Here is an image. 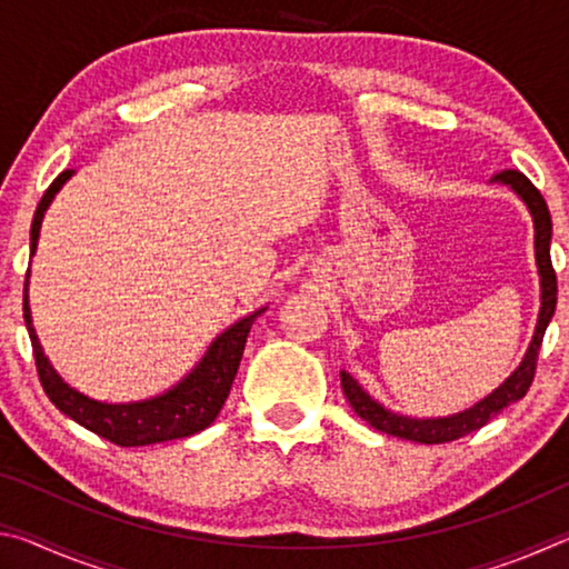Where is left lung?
Here are the masks:
<instances>
[{"label": "left lung", "mask_w": 569, "mask_h": 569, "mask_svg": "<svg viewBox=\"0 0 569 569\" xmlns=\"http://www.w3.org/2000/svg\"><path fill=\"white\" fill-rule=\"evenodd\" d=\"M489 182L507 186L527 206L529 216H532L535 263H537V276H539V313H537L532 341H529L517 369L509 373V377L499 383L492 393H487L485 399H479L475 407L449 413V417L419 419V417H407V413L391 411L373 399L371 393L351 377V373L341 371V387H343L346 399L351 403V409L359 413L366 423H371L373 429L383 431V435L419 441V445H445V441H455L459 437L469 435V431H477L479 427H485L489 419L497 417V413L507 409L509 403L522 399L529 389V383L535 379L537 351L539 346H542V336L547 331V323L552 321L555 306H557V276L552 271V261H550L552 218H550V210H547L545 198L539 196V190L522 176V172L502 170Z\"/></svg>", "instance_id": "obj_1"}]
</instances>
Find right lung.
<instances>
[{"label": "right lung", "mask_w": 569, "mask_h": 569, "mask_svg": "<svg viewBox=\"0 0 569 569\" xmlns=\"http://www.w3.org/2000/svg\"><path fill=\"white\" fill-rule=\"evenodd\" d=\"M74 176V170H64L54 178V182L40 200L34 210L32 230H30V256L37 253V240H40V228L47 208L52 206L57 192L64 188V182ZM268 306H261L258 311L243 316L236 323H230L223 333H218L213 341L192 369L178 383H172L158 397L140 399V401H100L88 393L70 387L60 373H57L50 359L44 356L40 336L32 323L30 308V271L24 278V323L30 331V341L34 349L37 373H40L42 389L50 401L60 409L64 417L90 429L92 435L112 441L118 447H148L160 445V441H172L182 437H192L198 431L216 421L223 409V403L233 387L240 359H243L246 339L250 326L266 311Z\"/></svg>", "instance_id": "right-lung-1"}]
</instances>
